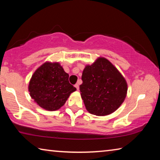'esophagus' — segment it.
I'll return each mask as SVG.
<instances>
[{
  "instance_id": "1",
  "label": "esophagus",
  "mask_w": 160,
  "mask_h": 160,
  "mask_svg": "<svg viewBox=\"0 0 160 160\" xmlns=\"http://www.w3.org/2000/svg\"><path fill=\"white\" fill-rule=\"evenodd\" d=\"M75 88H76L77 90H79V84H78V83L75 84Z\"/></svg>"
}]
</instances>
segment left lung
Masks as SVG:
<instances>
[{"label":"left lung","mask_w":160,"mask_h":160,"mask_svg":"<svg viewBox=\"0 0 160 160\" xmlns=\"http://www.w3.org/2000/svg\"><path fill=\"white\" fill-rule=\"evenodd\" d=\"M80 85L81 97L92 114L103 116L117 110L125 100L128 84L118 70L104 57L86 65Z\"/></svg>","instance_id":"left-lung-1"}]
</instances>
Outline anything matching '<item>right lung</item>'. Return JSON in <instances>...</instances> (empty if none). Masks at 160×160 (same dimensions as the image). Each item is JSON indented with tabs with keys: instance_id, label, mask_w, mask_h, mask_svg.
<instances>
[{
	"instance_id": "1",
	"label": "right lung",
	"mask_w": 160,
	"mask_h": 160,
	"mask_svg": "<svg viewBox=\"0 0 160 160\" xmlns=\"http://www.w3.org/2000/svg\"><path fill=\"white\" fill-rule=\"evenodd\" d=\"M68 78L58 62H45L35 70L29 80V95L43 109L58 110L76 90L70 84Z\"/></svg>"
}]
</instances>
